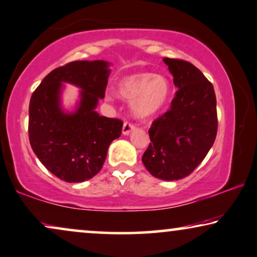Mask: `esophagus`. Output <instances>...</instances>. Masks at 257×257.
Listing matches in <instances>:
<instances>
[{
  "instance_id": "esophagus-1",
  "label": "esophagus",
  "mask_w": 257,
  "mask_h": 257,
  "mask_svg": "<svg viewBox=\"0 0 257 257\" xmlns=\"http://www.w3.org/2000/svg\"><path fill=\"white\" fill-rule=\"evenodd\" d=\"M134 129H135V125L133 124V123L124 122V124H123V128H122L123 135H129L133 131H134Z\"/></svg>"
}]
</instances>
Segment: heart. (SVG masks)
Segmentation results:
<instances>
[{"label":"heart","mask_w":257,"mask_h":257,"mask_svg":"<svg viewBox=\"0 0 257 257\" xmlns=\"http://www.w3.org/2000/svg\"><path fill=\"white\" fill-rule=\"evenodd\" d=\"M118 94L131 101V107L138 117L155 115L168 102L169 82L162 76L148 73L134 74L118 82Z\"/></svg>","instance_id":"b5f03b06"}]
</instances>
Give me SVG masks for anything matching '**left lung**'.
I'll list each match as a JSON object with an SVG mask.
<instances>
[{"label":"left lung","instance_id":"obj_1","mask_svg":"<svg viewBox=\"0 0 257 257\" xmlns=\"http://www.w3.org/2000/svg\"><path fill=\"white\" fill-rule=\"evenodd\" d=\"M163 62L177 91L169 110L152 123L142 162L153 176L175 181L193 173L214 145L216 96L213 84L194 64L168 57Z\"/></svg>","mask_w":257,"mask_h":257}]
</instances>
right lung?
Wrapping results in <instances>:
<instances>
[{
    "instance_id": "obj_1",
    "label": "right lung",
    "mask_w": 257,
    "mask_h": 257,
    "mask_svg": "<svg viewBox=\"0 0 257 257\" xmlns=\"http://www.w3.org/2000/svg\"><path fill=\"white\" fill-rule=\"evenodd\" d=\"M109 62L74 61L54 69L36 88L29 103V142L41 162L66 182L90 180L102 169L110 143L119 138L123 122L95 111L104 97ZM62 83L81 88L73 113L60 107Z\"/></svg>"
}]
</instances>
